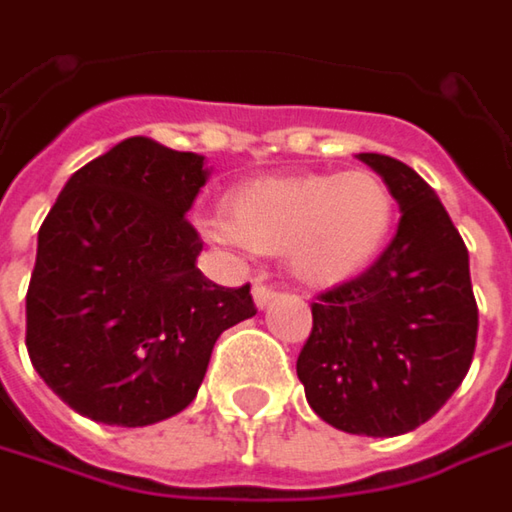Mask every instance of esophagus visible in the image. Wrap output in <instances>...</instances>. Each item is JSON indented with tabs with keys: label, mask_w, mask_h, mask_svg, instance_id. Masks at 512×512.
<instances>
[{
	"label": "esophagus",
	"mask_w": 512,
	"mask_h": 512,
	"mask_svg": "<svg viewBox=\"0 0 512 512\" xmlns=\"http://www.w3.org/2000/svg\"><path fill=\"white\" fill-rule=\"evenodd\" d=\"M275 295H278V292H275V289H269V286H263V283H257L255 289H252V298H255L257 309H266V306L275 300Z\"/></svg>",
	"instance_id": "34e87169"
}]
</instances>
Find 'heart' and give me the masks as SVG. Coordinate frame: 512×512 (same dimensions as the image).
Instances as JSON below:
<instances>
[{
	"label": "heart",
	"instance_id": "1",
	"mask_svg": "<svg viewBox=\"0 0 512 512\" xmlns=\"http://www.w3.org/2000/svg\"><path fill=\"white\" fill-rule=\"evenodd\" d=\"M395 226V197L369 168L260 177L226 194L223 220L206 232L226 249L286 255L306 286H341L381 257Z\"/></svg>",
	"mask_w": 512,
	"mask_h": 512
}]
</instances>
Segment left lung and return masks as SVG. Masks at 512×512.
<instances>
[{
  "label": "left lung",
  "mask_w": 512,
  "mask_h": 512,
  "mask_svg": "<svg viewBox=\"0 0 512 512\" xmlns=\"http://www.w3.org/2000/svg\"><path fill=\"white\" fill-rule=\"evenodd\" d=\"M358 157L392 189L398 232L361 278L312 303L298 378L335 430L389 438L430 421L464 381L478 309L467 246L438 194L401 160Z\"/></svg>",
  "instance_id": "obj_1"
}]
</instances>
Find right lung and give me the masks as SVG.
Masks as SVG:
<instances>
[{"label": "right lung", "instance_id": "1", "mask_svg": "<svg viewBox=\"0 0 512 512\" xmlns=\"http://www.w3.org/2000/svg\"><path fill=\"white\" fill-rule=\"evenodd\" d=\"M203 154L128 137L82 166L48 212L28 286V355L79 415L148 427L183 412L217 338L257 309L249 283L197 269L186 220L209 180Z\"/></svg>", "mask_w": 512, "mask_h": 512}]
</instances>
